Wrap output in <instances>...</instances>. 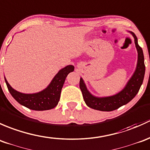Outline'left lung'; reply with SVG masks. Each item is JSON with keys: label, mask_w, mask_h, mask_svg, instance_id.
Returning a JSON list of instances; mask_svg holds the SVG:
<instances>
[{"label": "left lung", "mask_w": 150, "mask_h": 150, "mask_svg": "<svg viewBox=\"0 0 150 150\" xmlns=\"http://www.w3.org/2000/svg\"><path fill=\"white\" fill-rule=\"evenodd\" d=\"M134 38L136 47L138 52L137 69L127 84L119 93L106 98H97L89 93L82 79H80L79 87L82 92L83 98L88 107L100 111H112L127 104L137 95L142 84L145 74V65L143 50L139 45L135 34L130 32Z\"/></svg>", "instance_id": "left-lung-1"}]
</instances>
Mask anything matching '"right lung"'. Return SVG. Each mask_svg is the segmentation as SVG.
<instances>
[{
    "instance_id": "obj_1",
    "label": "right lung",
    "mask_w": 150,
    "mask_h": 150,
    "mask_svg": "<svg viewBox=\"0 0 150 150\" xmlns=\"http://www.w3.org/2000/svg\"><path fill=\"white\" fill-rule=\"evenodd\" d=\"M74 70V67L71 65L66 66L58 71L46 89L35 94L17 92L10 86L6 78L5 81L11 95L18 103L34 110H46L54 108L58 105L66 76Z\"/></svg>"
}]
</instances>
